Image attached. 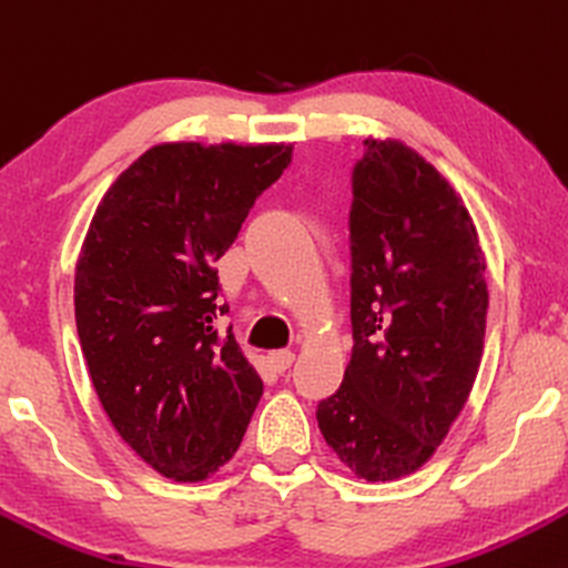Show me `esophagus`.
I'll return each instance as SVG.
<instances>
[{"label": "esophagus", "instance_id": "1", "mask_svg": "<svg viewBox=\"0 0 568 568\" xmlns=\"http://www.w3.org/2000/svg\"><path fill=\"white\" fill-rule=\"evenodd\" d=\"M293 359H296V354H293L291 349H277V352H272V354H270L272 367H275L277 373H285V371H288V367L293 365Z\"/></svg>", "mask_w": 568, "mask_h": 568}]
</instances>
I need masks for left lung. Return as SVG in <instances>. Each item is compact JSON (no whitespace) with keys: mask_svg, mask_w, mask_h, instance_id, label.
Instances as JSON below:
<instances>
[{"mask_svg":"<svg viewBox=\"0 0 568 568\" xmlns=\"http://www.w3.org/2000/svg\"><path fill=\"white\" fill-rule=\"evenodd\" d=\"M349 251L352 359L317 423L354 474L394 481L434 455L474 388L487 264L449 182L396 140H365L354 163Z\"/></svg>","mask_w":568,"mask_h":568,"instance_id":"1","label":"left lung"}]
</instances>
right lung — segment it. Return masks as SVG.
I'll list each match as a JSON object with an SVG mask.
<instances>
[{
  "mask_svg": "<svg viewBox=\"0 0 568 568\" xmlns=\"http://www.w3.org/2000/svg\"><path fill=\"white\" fill-rule=\"evenodd\" d=\"M293 145L166 142L94 211L77 264V331L113 428L148 466L201 481L241 447L264 392L235 336H219L216 262Z\"/></svg>",
  "mask_w": 568,
  "mask_h": 568,
  "instance_id": "add662e5",
  "label": "right lung"
}]
</instances>
